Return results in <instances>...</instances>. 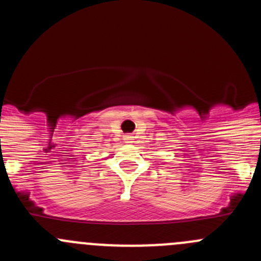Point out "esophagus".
<instances>
[{"instance_id": "34e87169", "label": "esophagus", "mask_w": 261, "mask_h": 261, "mask_svg": "<svg viewBox=\"0 0 261 261\" xmlns=\"http://www.w3.org/2000/svg\"><path fill=\"white\" fill-rule=\"evenodd\" d=\"M123 140L126 141V143H133V140H134V138L131 135H126L125 138H123Z\"/></svg>"}]
</instances>
